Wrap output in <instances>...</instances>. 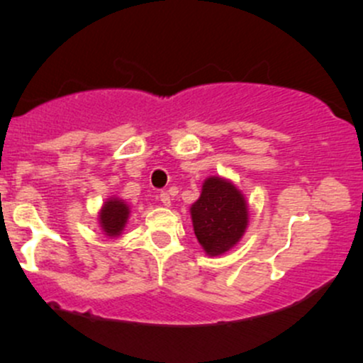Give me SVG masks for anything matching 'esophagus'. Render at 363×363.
I'll list each match as a JSON object with an SVG mask.
<instances>
[{
  "mask_svg": "<svg viewBox=\"0 0 363 363\" xmlns=\"http://www.w3.org/2000/svg\"><path fill=\"white\" fill-rule=\"evenodd\" d=\"M160 201H162V205H164V206H170V196H169V193H165V191H164V193H160Z\"/></svg>",
  "mask_w": 363,
  "mask_h": 363,
  "instance_id": "esophagus-1",
  "label": "esophagus"
}]
</instances>
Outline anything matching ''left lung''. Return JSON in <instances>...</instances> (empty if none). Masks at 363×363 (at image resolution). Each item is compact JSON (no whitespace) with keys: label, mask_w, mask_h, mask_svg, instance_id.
<instances>
[{"label":"left lung","mask_w":363,"mask_h":363,"mask_svg":"<svg viewBox=\"0 0 363 363\" xmlns=\"http://www.w3.org/2000/svg\"><path fill=\"white\" fill-rule=\"evenodd\" d=\"M194 235L208 256H222L242 239L249 225V206L230 179L210 176L191 205Z\"/></svg>","instance_id":"1"}]
</instances>
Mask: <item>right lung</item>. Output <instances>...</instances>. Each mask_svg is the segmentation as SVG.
<instances>
[{"instance_id": "right-lung-1", "label": "right lung", "mask_w": 363, "mask_h": 363, "mask_svg": "<svg viewBox=\"0 0 363 363\" xmlns=\"http://www.w3.org/2000/svg\"><path fill=\"white\" fill-rule=\"evenodd\" d=\"M131 208L124 199L118 196H111L104 201V205L99 211V227H101L102 234L109 239H116L123 234L124 227H126Z\"/></svg>"}]
</instances>
